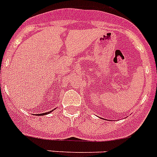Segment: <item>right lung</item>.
I'll return each mask as SVG.
<instances>
[{
    "mask_svg": "<svg viewBox=\"0 0 157 157\" xmlns=\"http://www.w3.org/2000/svg\"><path fill=\"white\" fill-rule=\"evenodd\" d=\"M54 110H55V109H54ZM53 110H50V111H49V112H47V113H39V114H36L37 116H42V115H47V114H48V113H51V112H52Z\"/></svg>",
    "mask_w": 157,
    "mask_h": 157,
    "instance_id": "obj_1",
    "label": "right lung"
}]
</instances>
